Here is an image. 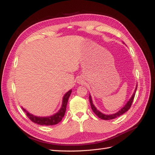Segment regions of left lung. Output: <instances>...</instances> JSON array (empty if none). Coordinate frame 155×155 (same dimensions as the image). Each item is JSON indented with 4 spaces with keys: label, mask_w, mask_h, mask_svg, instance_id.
Here are the masks:
<instances>
[{
    "label": "left lung",
    "mask_w": 155,
    "mask_h": 155,
    "mask_svg": "<svg viewBox=\"0 0 155 155\" xmlns=\"http://www.w3.org/2000/svg\"><path fill=\"white\" fill-rule=\"evenodd\" d=\"M137 87H136L135 88V91H134V92L133 93V94L132 96V97H131L130 98V100L128 101V102L127 103L126 105L122 108V109H120L118 112H117L115 114H110V115H107V114H104L101 113V112H100L98 110H97L96 108L95 107V106L93 105L92 104V97L91 96V95H89V100H90V104H91V108H92V110H93V112H94V113L96 114V116H97L98 117H99L100 118L102 119V120H112V119H114L116 118H117V117H118L121 115H122L123 114H124L125 112L127 111L129 109L130 107H131V105H132V103L133 101V100H134V96H135V93H136V91H137Z\"/></svg>",
    "instance_id": "left-lung-1"
}]
</instances>
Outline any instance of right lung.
<instances>
[{
  "label": "right lung",
  "instance_id": "obj_1",
  "mask_svg": "<svg viewBox=\"0 0 155 155\" xmlns=\"http://www.w3.org/2000/svg\"><path fill=\"white\" fill-rule=\"evenodd\" d=\"M72 90H70L68 92H67L66 94H65L64 96H63V102H62V106L60 110L55 113V114L48 116V117H38L33 115L31 114H30L25 109H23L25 112V113L26 114V116L28 117V118L32 121L33 122H34L35 124H37L39 125H53L58 124L59 123L63 118L64 116L65 112H66V109H67V105L68 103V98L71 94Z\"/></svg>",
  "mask_w": 155,
  "mask_h": 155
}]
</instances>
